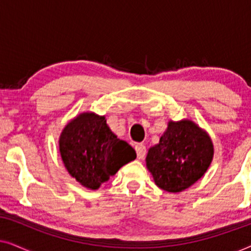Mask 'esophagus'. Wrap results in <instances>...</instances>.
Masks as SVG:
<instances>
[{
  "label": "esophagus",
  "mask_w": 251,
  "mask_h": 251,
  "mask_svg": "<svg viewBox=\"0 0 251 251\" xmlns=\"http://www.w3.org/2000/svg\"><path fill=\"white\" fill-rule=\"evenodd\" d=\"M135 150H136V153H137V157H138L139 160H143L146 155L145 145H144V144H137V145L135 146Z\"/></svg>",
  "instance_id": "esophagus-1"
}]
</instances>
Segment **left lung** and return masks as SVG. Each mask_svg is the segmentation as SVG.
Returning a JSON list of instances; mask_svg holds the SVG:
<instances>
[{
  "instance_id": "obj_1",
  "label": "left lung",
  "mask_w": 251,
  "mask_h": 251,
  "mask_svg": "<svg viewBox=\"0 0 251 251\" xmlns=\"http://www.w3.org/2000/svg\"><path fill=\"white\" fill-rule=\"evenodd\" d=\"M214 144L192 120L169 121L160 142L149 150L146 167L154 183L169 193L187 190L210 167Z\"/></svg>"
}]
</instances>
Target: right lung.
<instances>
[{
    "label": "right lung",
    "instance_id": "right-lung-1",
    "mask_svg": "<svg viewBox=\"0 0 251 251\" xmlns=\"http://www.w3.org/2000/svg\"><path fill=\"white\" fill-rule=\"evenodd\" d=\"M59 152L68 174L88 190H98L136 159L135 150L111 131L105 116L92 112L80 113L65 126Z\"/></svg>",
    "mask_w": 251,
    "mask_h": 251
}]
</instances>
